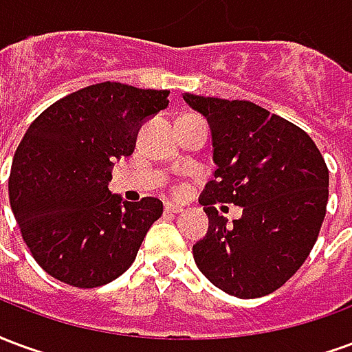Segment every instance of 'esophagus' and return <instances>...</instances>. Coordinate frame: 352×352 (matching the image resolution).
Wrapping results in <instances>:
<instances>
[{
    "instance_id": "esophagus-1",
    "label": "esophagus",
    "mask_w": 352,
    "mask_h": 352,
    "mask_svg": "<svg viewBox=\"0 0 352 352\" xmlns=\"http://www.w3.org/2000/svg\"><path fill=\"white\" fill-rule=\"evenodd\" d=\"M164 213H166V214L183 213V207L177 206V204H166V206H164Z\"/></svg>"
}]
</instances>
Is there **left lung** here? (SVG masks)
<instances>
[{"label":"left lung","mask_w":352,"mask_h":352,"mask_svg":"<svg viewBox=\"0 0 352 352\" xmlns=\"http://www.w3.org/2000/svg\"><path fill=\"white\" fill-rule=\"evenodd\" d=\"M211 130L217 169L199 204L209 217L192 247L198 270L236 298L283 287L309 256L328 204V168L313 139L251 101L184 94ZM214 203L244 214L228 225Z\"/></svg>","instance_id":"1"}]
</instances>
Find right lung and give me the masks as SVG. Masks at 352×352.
Here are the masks:
<instances>
[{
	"label": "right lung",
	"instance_id": "1",
	"mask_svg": "<svg viewBox=\"0 0 352 352\" xmlns=\"http://www.w3.org/2000/svg\"><path fill=\"white\" fill-rule=\"evenodd\" d=\"M168 90L100 82L52 103L28 128L9 177L11 209L28 249L54 279L94 288L122 275L164 211L109 190L141 124L168 107Z\"/></svg>",
	"mask_w": 352,
	"mask_h": 352
}]
</instances>
